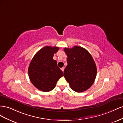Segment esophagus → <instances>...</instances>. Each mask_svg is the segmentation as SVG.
<instances>
[{
  "instance_id": "esophagus-1",
  "label": "esophagus",
  "mask_w": 123,
  "mask_h": 123,
  "mask_svg": "<svg viewBox=\"0 0 123 123\" xmlns=\"http://www.w3.org/2000/svg\"><path fill=\"white\" fill-rule=\"evenodd\" d=\"M64 69H65V68H64V67H62V68H61V70H62V72H64Z\"/></svg>"
}]
</instances>
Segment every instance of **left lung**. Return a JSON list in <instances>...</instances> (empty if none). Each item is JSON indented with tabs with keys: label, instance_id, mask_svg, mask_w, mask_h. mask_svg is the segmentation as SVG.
I'll use <instances>...</instances> for the list:
<instances>
[{
	"label": "left lung",
	"instance_id": "1",
	"mask_svg": "<svg viewBox=\"0 0 123 123\" xmlns=\"http://www.w3.org/2000/svg\"><path fill=\"white\" fill-rule=\"evenodd\" d=\"M68 56L64 77L73 90L83 92L90 88L96 76L97 69L91 55L85 48L74 46L65 48Z\"/></svg>",
	"mask_w": 123,
	"mask_h": 123
}]
</instances>
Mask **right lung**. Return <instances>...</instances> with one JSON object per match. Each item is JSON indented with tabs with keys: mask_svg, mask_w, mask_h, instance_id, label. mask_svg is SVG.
<instances>
[{
	"mask_svg": "<svg viewBox=\"0 0 123 123\" xmlns=\"http://www.w3.org/2000/svg\"><path fill=\"white\" fill-rule=\"evenodd\" d=\"M59 50L57 47L45 46L33 57L28 68L29 79L38 90L49 92L55 87L57 80L64 75L54 60V54Z\"/></svg>",
	"mask_w": 123,
	"mask_h": 123,
	"instance_id": "right-lung-1",
	"label": "right lung"
}]
</instances>
